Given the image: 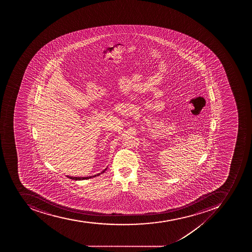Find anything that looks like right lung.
<instances>
[{
  "label": "right lung",
  "mask_w": 252,
  "mask_h": 252,
  "mask_svg": "<svg viewBox=\"0 0 252 252\" xmlns=\"http://www.w3.org/2000/svg\"><path fill=\"white\" fill-rule=\"evenodd\" d=\"M107 169V168H105L102 172L101 173H97V174L94 175V176H91V177H70V176H66V177H68L69 179H71V180H74V181H83V180H88V179L94 178V177H98L100 175L102 174V173H105V170Z\"/></svg>",
  "instance_id": "add662e5"
}]
</instances>
